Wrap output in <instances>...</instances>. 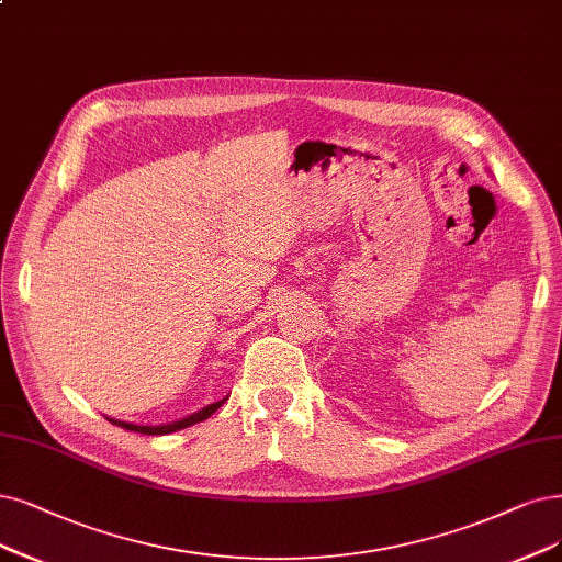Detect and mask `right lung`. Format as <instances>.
I'll list each match as a JSON object with an SVG mask.
<instances>
[{
    "label": "right lung",
    "instance_id": "right-lung-1",
    "mask_svg": "<svg viewBox=\"0 0 562 562\" xmlns=\"http://www.w3.org/2000/svg\"><path fill=\"white\" fill-rule=\"evenodd\" d=\"M226 398H228V396H226ZM226 398H222V401H217V403H211V405H205V407L196 409L194 414H187V417H182V419H176V422H169V424H159V426H140V424H130V422H120V419H111V417H106V419H109L111 424L124 428V430H134V432H143V435H169V432L182 430V428H187V426H194V424L207 419L213 412H217V409L226 403Z\"/></svg>",
    "mask_w": 562,
    "mask_h": 562
}]
</instances>
